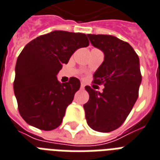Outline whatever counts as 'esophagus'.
<instances>
[{
    "mask_svg": "<svg viewBox=\"0 0 160 160\" xmlns=\"http://www.w3.org/2000/svg\"><path fill=\"white\" fill-rule=\"evenodd\" d=\"M85 88V85H84V84H81V85H80V89H84Z\"/></svg>",
    "mask_w": 160,
    "mask_h": 160,
    "instance_id": "1",
    "label": "esophagus"
}]
</instances>
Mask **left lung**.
<instances>
[{
    "label": "left lung",
    "mask_w": 160,
    "mask_h": 160,
    "mask_svg": "<svg viewBox=\"0 0 160 160\" xmlns=\"http://www.w3.org/2000/svg\"><path fill=\"white\" fill-rule=\"evenodd\" d=\"M94 47L104 53V61L93 82L103 84L102 93L86 85L90 98L84 105L87 123L95 131L109 132L123 123L138 97L142 81L138 56L128 42L111 35L87 34Z\"/></svg>",
    "instance_id": "obj_1"
}]
</instances>
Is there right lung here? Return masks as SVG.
Here are the masks:
<instances>
[{"instance_id":"right-lung-1","label":"right lung","mask_w":160,"mask_h":160,"mask_svg":"<svg viewBox=\"0 0 160 160\" xmlns=\"http://www.w3.org/2000/svg\"><path fill=\"white\" fill-rule=\"evenodd\" d=\"M87 46L85 33L53 31L24 47L16 64L13 88L20 115L27 123L44 131L60 125L80 81L71 77L61 84L57 74L78 48Z\"/></svg>"}]
</instances>
